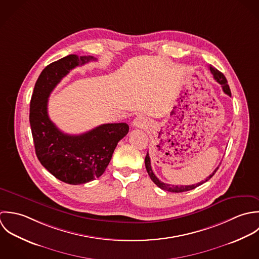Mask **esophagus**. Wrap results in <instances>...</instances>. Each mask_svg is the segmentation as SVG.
<instances>
[{
    "mask_svg": "<svg viewBox=\"0 0 259 259\" xmlns=\"http://www.w3.org/2000/svg\"><path fill=\"white\" fill-rule=\"evenodd\" d=\"M147 124H148L147 119H145L144 117H141V116L136 117V118L133 120V122H132V125H133L134 127H138V128H144V127L147 126Z\"/></svg>",
    "mask_w": 259,
    "mask_h": 259,
    "instance_id": "obj_1",
    "label": "esophagus"
}]
</instances>
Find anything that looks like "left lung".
I'll list each match as a JSON object with an SVG mask.
<instances>
[{"mask_svg": "<svg viewBox=\"0 0 259 259\" xmlns=\"http://www.w3.org/2000/svg\"><path fill=\"white\" fill-rule=\"evenodd\" d=\"M209 69H210V72H211L212 75H213V78L216 80V82H218V83L221 85L223 92H224L225 94H227L228 96H231L230 88H229V86H228V84H227V80H226L225 76H224L221 72H219L217 69H215L214 67H212V66H209ZM145 167H146V170H147L148 175L150 176L151 180L155 183L156 185H157L159 188H161V189H163V190H166V191H169V192H175V193L189 191V190H192V189H194V188L200 186L201 184H203V183H205L206 181H208V180L215 174V172H216L217 169H218V167H217V168L213 171V173L210 174L204 181H201V182H199V183H197V184H192V185H180V186H178V185H172V184L164 183V182L160 181V180L156 177V175L154 174L153 170H152V167H151V161H150V157H149L148 152H147L146 157H145Z\"/></svg>", "mask_w": 259, "mask_h": 259, "instance_id": "8db88e82", "label": "left lung"}]
</instances>
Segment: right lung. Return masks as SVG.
<instances>
[{
  "mask_svg": "<svg viewBox=\"0 0 259 259\" xmlns=\"http://www.w3.org/2000/svg\"><path fill=\"white\" fill-rule=\"evenodd\" d=\"M95 61L92 56L69 55L48 65L40 74L30 102V125L36 155L57 179L72 185L99 178L118 142L127 135L126 123H108L80 135L60 131L48 115V98L74 68Z\"/></svg>",
  "mask_w": 259,
  "mask_h": 259,
  "instance_id": "add662e5",
  "label": "right lung"
}]
</instances>
